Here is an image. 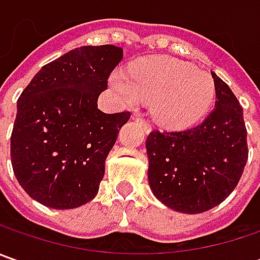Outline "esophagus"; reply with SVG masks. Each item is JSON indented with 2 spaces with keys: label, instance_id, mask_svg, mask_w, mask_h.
<instances>
[{
  "label": "esophagus",
  "instance_id": "1",
  "mask_svg": "<svg viewBox=\"0 0 260 260\" xmlns=\"http://www.w3.org/2000/svg\"><path fill=\"white\" fill-rule=\"evenodd\" d=\"M135 118H136V121H139L140 124L143 125V130H145L146 133H149V132H150V124L146 121L145 118H142V117H139V115H136Z\"/></svg>",
  "mask_w": 260,
  "mask_h": 260
}]
</instances>
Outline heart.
<instances>
[{"label": "heart", "mask_w": 260, "mask_h": 260, "mask_svg": "<svg viewBox=\"0 0 260 260\" xmlns=\"http://www.w3.org/2000/svg\"><path fill=\"white\" fill-rule=\"evenodd\" d=\"M111 84L130 105L153 101V115L168 127L185 125L204 113L214 98V82L204 71L172 57H152L132 66Z\"/></svg>", "instance_id": "obj_1"}]
</instances>
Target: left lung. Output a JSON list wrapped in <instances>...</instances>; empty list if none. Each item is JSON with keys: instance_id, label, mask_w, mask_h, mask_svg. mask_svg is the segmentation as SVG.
<instances>
[{"instance_id": "1", "label": "left lung", "mask_w": 260, "mask_h": 260, "mask_svg": "<svg viewBox=\"0 0 260 260\" xmlns=\"http://www.w3.org/2000/svg\"><path fill=\"white\" fill-rule=\"evenodd\" d=\"M211 75L215 107L200 124L153 130L146 140L153 194L166 207L188 214L223 203L239 184L249 156L243 108L224 81Z\"/></svg>"}]
</instances>
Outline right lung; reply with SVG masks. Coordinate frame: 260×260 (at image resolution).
Returning <instances> with one entry per match:
<instances>
[{
    "label": "right lung",
    "instance_id": "obj_1",
    "mask_svg": "<svg viewBox=\"0 0 260 260\" xmlns=\"http://www.w3.org/2000/svg\"><path fill=\"white\" fill-rule=\"evenodd\" d=\"M123 59L113 45L82 46L45 65L17 101L11 165L37 203L69 210L94 198L105 159L130 113L105 114L98 96Z\"/></svg>",
    "mask_w": 260,
    "mask_h": 260
}]
</instances>
